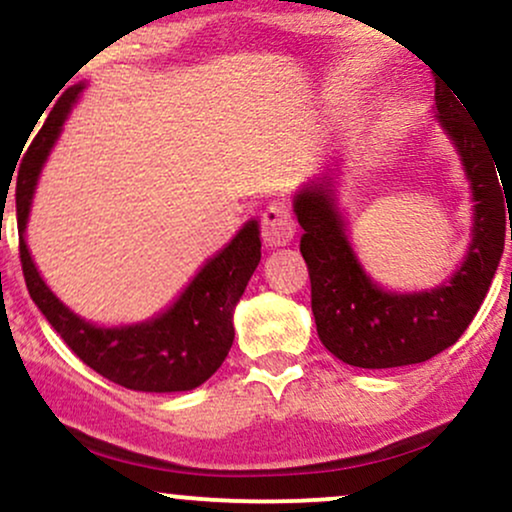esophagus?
Instances as JSON below:
<instances>
[{
  "label": "esophagus",
  "mask_w": 512,
  "mask_h": 512,
  "mask_svg": "<svg viewBox=\"0 0 512 512\" xmlns=\"http://www.w3.org/2000/svg\"><path fill=\"white\" fill-rule=\"evenodd\" d=\"M294 232H297V225H294V218L290 208H287V203L285 201L268 203V208L263 210L261 215L263 242L268 246H285L294 239Z\"/></svg>",
  "instance_id": "esophagus-1"
}]
</instances>
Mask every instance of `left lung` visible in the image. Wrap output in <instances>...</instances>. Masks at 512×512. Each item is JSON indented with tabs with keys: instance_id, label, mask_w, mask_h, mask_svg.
Returning <instances> with one entry per match:
<instances>
[{
	"instance_id": "left-lung-1",
	"label": "left lung",
	"mask_w": 512,
	"mask_h": 512,
	"mask_svg": "<svg viewBox=\"0 0 512 512\" xmlns=\"http://www.w3.org/2000/svg\"><path fill=\"white\" fill-rule=\"evenodd\" d=\"M436 110L460 148L477 201L470 254L448 285L422 294L378 290L347 244L328 182L306 186L294 198V213L304 230L299 251L309 268L318 338L340 362L359 369L419 364L458 342L489 292L508 232L512 239V222L508 227L506 218L512 184L503 179L496 153L465 117L460 98L438 83Z\"/></svg>"
}]
</instances>
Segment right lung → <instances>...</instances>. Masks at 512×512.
Wrapping results in <instances>:
<instances>
[{"label": "right lung", "instance_id": "right-lung-1", "mask_svg": "<svg viewBox=\"0 0 512 512\" xmlns=\"http://www.w3.org/2000/svg\"><path fill=\"white\" fill-rule=\"evenodd\" d=\"M78 93L81 86L64 90L35 141L30 143L23 167L18 170V256L26 287L69 350L107 381L143 393L191 390L220 369L232 347V309L261 261L258 222H246L244 230L203 266L177 304L155 321L129 328H95L71 314L42 282L38 268L30 261L23 230L42 162L50 153L54 138L59 136V126L64 124L66 112L74 105Z\"/></svg>", "mask_w": 512, "mask_h": 512}]
</instances>
